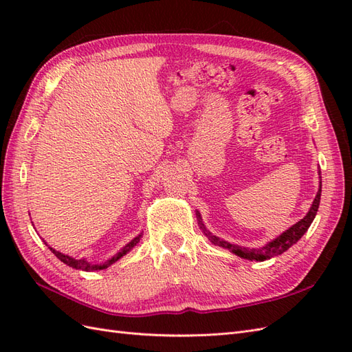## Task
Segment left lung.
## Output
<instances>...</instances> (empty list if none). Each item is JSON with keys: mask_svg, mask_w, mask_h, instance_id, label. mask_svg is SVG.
I'll return each instance as SVG.
<instances>
[{"mask_svg": "<svg viewBox=\"0 0 352 352\" xmlns=\"http://www.w3.org/2000/svg\"><path fill=\"white\" fill-rule=\"evenodd\" d=\"M320 175V172H318ZM320 195H322V176H320V188H318V192L313 201L311 208L308 210L307 216L304 219H301L298 223H295L294 226H291L287 230H285L282 235H279L276 239H273L272 242H269L267 245H264L261 248H243L239 247V245L235 243H230L228 241H223L220 238H217L216 235H212L210 230H207V228L204 226V223H202L201 214L197 211V219H198V225L199 229L204 232V235L208 238V241L211 243L217 245V247L221 248H226L229 251H232L233 254H236L238 257L241 258H247V260H255V261H264V260H269L272 257H276V255H280L283 254L286 250H289L294 243H296L302 238L304 233L310 228V225L313 223L316 214H317V210L318 206H320Z\"/></svg>", "mask_w": 352, "mask_h": 352, "instance_id": "obj_1", "label": "left lung"}]
</instances>
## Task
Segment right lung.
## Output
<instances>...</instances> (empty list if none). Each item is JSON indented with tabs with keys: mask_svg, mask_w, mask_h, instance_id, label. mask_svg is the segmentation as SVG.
Wrapping results in <instances>:
<instances>
[{
	"mask_svg": "<svg viewBox=\"0 0 352 352\" xmlns=\"http://www.w3.org/2000/svg\"><path fill=\"white\" fill-rule=\"evenodd\" d=\"M141 236H142V235H138L136 238H133L129 243L124 245V247H123L119 252H117L113 258L107 260V261L102 263V264H91V263H88L87 260H74V258L69 257V255H65V254H61V252L56 251L54 248H50V250H51L52 252H54V255H56V257H57L60 261H63L65 264L70 265V267H73V269H78V270H87V272H89V270H102V269H107L109 265H111L113 263H116L117 260L122 258L124 254L129 252V251L135 247V245H136L138 242H140Z\"/></svg>",
	"mask_w": 352,
	"mask_h": 352,
	"instance_id": "right-lung-1",
	"label": "right lung"
}]
</instances>
